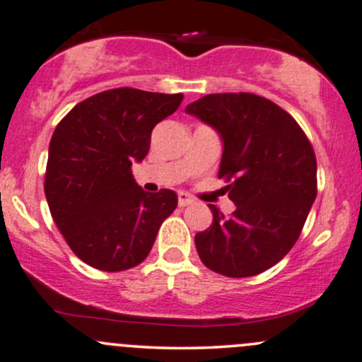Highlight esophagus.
I'll return each mask as SVG.
<instances>
[{"instance_id":"34e87169","label":"esophagus","mask_w":362,"mask_h":362,"mask_svg":"<svg viewBox=\"0 0 362 362\" xmlns=\"http://www.w3.org/2000/svg\"><path fill=\"white\" fill-rule=\"evenodd\" d=\"M192 202H194V199L190 197L189 194H187V192H178V206L185 207V206L192 204Z\"/></svg>"}]
</instances>
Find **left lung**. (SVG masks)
<instances>
[{"label":"left lung","mask_w":362,"mask_h":362,"mask_svg":"<svg viewBox=\"0 0 362 362\" xmlns=\"http://www.w3.org/2000/svg\"><path fill=\"white\" fill-rule=\"evenodd\" d=\"M223 139L219 178L236 209L195 235L202 264L226 277L267 271L288 253L317 197V158L286 110L253 93H211L185 107Z\"/></svg>","instance_id":"left-lung-1"}]
</instances>
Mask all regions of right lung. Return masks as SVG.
I'll list each match as a JSON object with an SVG mask.
<instances>
[{
	"label": "right lung",
	"mask_w": 362,
	"mask_h": 362,
	"mask_svg": "<svg viewBox=\"0 0 362 362\" xmlns=\"http://www.w3.org/2000/svg\"><path fill=\"white\" fill-rule=\"evenodd\" d=\"M182 98L127 86L107 90L74 105L57 124L44 192L54 223L85 264L105 272L136 267L175 211L173 190L146 192L131 167L148 155L153 127Z\"/></svg>",
	"instance_id": "obj_1"
}]
</instances>
